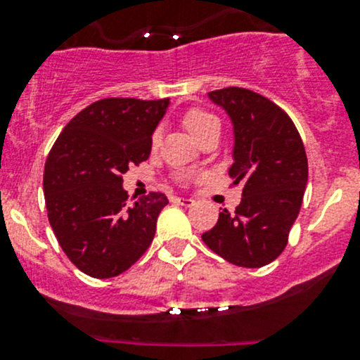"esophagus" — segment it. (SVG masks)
Wrapping results in <instances>:
<instances>
[{"instance_id": "obj_1", "label": "esophagus", "mask_w": 360, "mask_h": 360, "mask_svg": "<svg viewBox=\"0 0 360 360\" xmlns=\"http://www.w3.org/2000/svg\"><path fill=\"white\" fill-rule=\"evenodd\" d=\"M176 203H179V205H184V207H191L195 203V200H193V198L179 197V198H176Z\"/></svg>"}]
</instances>
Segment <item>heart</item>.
Returning a JSON list of instances; mask_svg holds the SVG:
<instances>
[{"label": "heart", "instance_id": "1", "mask_svg": "<svg viewBox=\"0 0 360 360\" xmlns=\"http://www.w3.org/2000/svg\"><path fill=\"white\" fill-rule=\"evenodd\" d=\"M183 125L186 127V130L195 137V139L200 141L205 134L210 132V130L219 129L221 122L214 112L205 110V108L195 106V108H190V110L183 115ZM158 141H160L158 132L151 134V139H150L151 150H157Z\"/></svg>", "mask_w": 360, "mask_h": 360}]
</instances>
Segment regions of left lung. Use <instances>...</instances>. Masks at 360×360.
Returning a JSON list of instances; mask_svg holds the SVG:
<instances>
[{"mask_svg": "<svg viewBox=\"0 0 360 360\" xmlns=\"http://www.w3.org/2000/svg\"><path fill=\"white\" fill-rule=\"evenodd\" d=\"M233 123L230 177L242 186L235 212H219L202 235L210 250L244 268L271 263L288 245L308 181L303 141L289 115L261 94L242 86L209 92Z\"/></svg>", "mask_w": 360, "mask_h": 360, "instance_id": "1", "label": "left lung"}]
</instances>
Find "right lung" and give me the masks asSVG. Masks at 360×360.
I'll use <instances>...</instances> for the list:
<instances>
[{"instance_id": "right-lung-1", "label": "right lung", "mask_w": 360, "mask_h": 360, "mask_svg": "<svg viewBox=\"0 0 360 360\" xmlns=\"http://www.w3.org/2000/svg\"><path fill=\"white\" fill-rule=\"evenodd\" d=\"M169 99L108 97L82 110L50 150L43 193L50 226L78 270L111 278L151 245L169 198L158 191L129 203L123 174L151 153V134Z\"/></svg>"}]
</instances>
